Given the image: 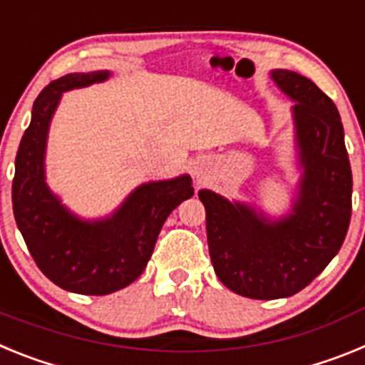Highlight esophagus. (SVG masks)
Listing matches in <instances>:
<instances>
[{
    "mask_svg": "<svg viewBox=\"0 0 365 365\" xmlns=\"http://www.w3.org/2000/svg\"><path fill=\"white\" fill-rule=\"evenodd\" d=\"M193 173H195V177H197V179H201V172H197V170H195Z\"/></svg>",
    "mask_w": 365,
    "mask_h": 365,
    "instance_id": "obj_1",
    "label": "esophagus"
}]
</instances>
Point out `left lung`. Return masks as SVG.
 Here are the masks:
<instances>
[{
    "label": "left lung",
    "mask_w": 365,
    "mask_h": 365,
    "mask_svg": "<svg viewBox=\"0 0 365 365\" xmlns=\"http://www.w3.org/2000/svg\"><path fill=\"white\" fill-rule=\"evenodd\" d=\"M270 78L296 102L292 118L303 173L291 214L270 219L210 190L199 192L217 278L235 294L254 299L289 298L329 265L346 240L353 193L344 125L333 100L294 71L274 69Z\"/></svg>",
    "instance_id": "left-lung-1"
}]
</instances>
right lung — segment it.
Here are the masks:
<instances>
[{
	"label": "right lung",
	"mask_w": 365,
	"mask_h": 365,
	"mask_svg": "<svg viewBox=\"0 0 365 365\" xmlns=\"http://www.w3.org/2000/svg\"><path fill=\"white\" fill-rule=\"evenodd\" d=\"M109 71L54 80L32 106L12 180V208L38 269L69 292L104 296L143 274L168 215L193 195L190 175L135 188L109 217L86 221L69 212L45 182L47 133L62 93L104 82Z\"/></svg>",
	"instance_id": "add662e5"
}]
</instances>
